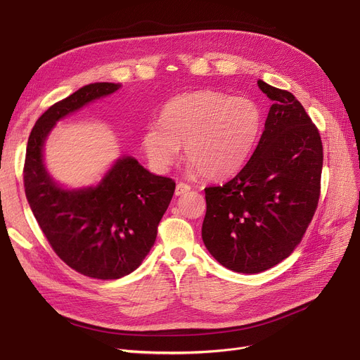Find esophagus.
Wrapping results in <instances>:
<instances>
[{
    "mask_svg": "<svg viewBox=\"0 0 360 360\" xmlns=\"http://www.w3.org/2000/svg\"><path fill=\"white\" fill-rule=\"evenodd\" d=\"M189 191H191V186H189V184H186V183H183V181L177 183V186H176V195H177V196L188 193Z\"/></svg>",
    "mask_w": 360,
    "mask_h": 360,
    "instance_id": "1",
    "label": "esophagus"
}]
</instances>
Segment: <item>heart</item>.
I'll return each instance as SVG.
<instances>
[{
  "label": "heart",
  "mask_w": 360,
  "mask_h": 360,
  "mask_svg": "<svg viewBox=\"0 0 360 360\" xmlns=\"http://www.w3.org/2000/svg\"><path fill=\"white\" fill-rule=\"evenodd\" d=\"M161 124L141 134V149L156 171H167L180 155L205 179L232 176L248 161L263 127L260 108L248 97L199 90L172 98Z\"/></svg>",
  "instance_id": "obj_1"
}]
</instances>
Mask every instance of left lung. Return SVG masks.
<instances>
[{
	"label": "left lung",
	"instance_id": "obj_1",
	"mask_svg": "<svg viewBox=\"0 0 360 360\" xmlns=\"http://www.w3.org/2000/svg\"><path fill=\"white\" fill-rule=\"evenodd\" d=\"M271 100L260 141L238 174L205 188L202 240L221 266L260 273L288 257L318 208L323 149L292 93L258 79Z\"/></svg>",
	"mask_w": 360,
	"mask_h": 360
}]
</instances>
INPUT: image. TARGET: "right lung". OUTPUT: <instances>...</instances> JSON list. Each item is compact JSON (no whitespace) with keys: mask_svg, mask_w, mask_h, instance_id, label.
I'll use <instances>...</instances> for the list:
<instances>
[{"mask_svg":"<svg viewBox=\"0 0 360 360\" xmlns=\"http://www.w3.org/2000/svg\"><path fill=\"white\" fill-rule=\"evenodd\" d=\"M120 87L89 84L50 106L27 139L23 167L26 199L54 252L81 275L102 281L130 275L145 260L176 181L124 156L94 188L63 189L47 172L42 148L57 121Z\"/></svg>","mask_w":360,"mask_h":360,"instance_id":"right-lung-1","label":"right lung"}]
</instances>
